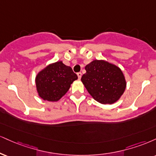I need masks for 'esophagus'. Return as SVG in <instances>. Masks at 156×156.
I'll use <instances>...</instances> for the list:
<instances>
[{
	"label": "esophagus",
	"mask_w": 156,
	"mask_h": 156,
	"mask_svg": "<svg viewBox=\"0 0 156 156\" xmlns=\"http://www.w3.org/2000/svg\"><path fill=\"white\" fill-rule=\"evenodd\" d=\"M77 76H78V79H80V78H81V76H82V73H77Z\"/></svg>",
	"instance_id": "34e87169"
}]
</instances>
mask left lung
I'll return each mask as SVG.
<instances>
[{"mask_svg":"<svg viewBox=\"0 0 156 156\" xmlns=\"http://www.w3.org/2000/svg\"><path fill=\"white\" fill-rule=\"evenodd\" d=\"M81 81L88 92L101 104H112L121 98L126 87L121 69L105 60H94L85 67Z\"/></svg>","mask_w":156,"mask_h":156,"instance_id":"left-lung-1","label":"left lung"}]
</instances>
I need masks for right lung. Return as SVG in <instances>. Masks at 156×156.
Masks as SVG:
<instances>
[{"label":"right lung","instance_id":"add662e5","mask_svg":"<svg viewBox=\"0 0 156 156\" xmlns=\"http://www.w3.org/2000/svg\"><path fill=\"white\" fill-rule=\"evenodd\" d=\"M78 76L62 61L50 64L35 77L37 91L44 100L57 102L67 92Z\"/></svg>","mask_w":156,"mask_h":156}]
</instances>
